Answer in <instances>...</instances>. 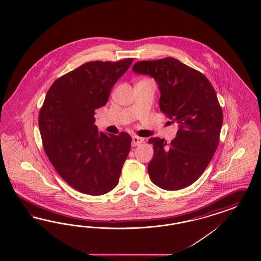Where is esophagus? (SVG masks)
Here are the masks:
<instances>
[{
	"label": "esophagus",
	"mask_w": 261,
	"mask_h": 261,
	"mask_svg": "<svg viewBox=\"0 0 261 261\" xmlns=\"http://www.w3.org/2000/svg\"><path fill=\"white\" fill-rule=\"evenodd\" d=\"M143 138H141V137H138V136H133L132 137V145L133 146H137V145H139V144H141L142 142H143Z\"/></svg>",
	"instance_id": "1"
}]
</instances>
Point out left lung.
<instances>
[{"instance_id": "8db88e82", "label": "left lung", "mask_w": 261, "mask_h": 261, "mask_svg": "<svg viewBox=\"0 0 261 261\" xmlns=\"http://www.w3.org/2000/svg\"><path fill=\"white\" fill-rule=\"evenodd\" d=\"M133 71L157 81L160 110L180 127L170 143L149 139L151 181L163 190H182L199 179L219 143L223 111L215 90L202 72L172 57L139 61Z\"/></svg>"}]
</instances>
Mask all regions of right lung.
<instances>
[{
    "instance_id": "right-lung-1",
    "label": "right lung",
    "mask_w": 261,
    "mask_h": 261,
    "mask_svg": "<svg viewBox=\"0 0 261 261\" xmlns=\"http://www.w3.org/2000/svg\"><path fill=\"white\" fill-rule=\"evenodd\" d=\"M133 60L81 65L56 79L40 109V134L47 158L64 181L82 193L102 195L119 182L131 136L99 132L94 116Z\"/></svg>"
}]
</instances>
